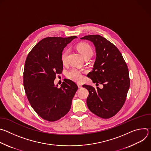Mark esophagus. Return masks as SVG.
<instances>
[{"label":"esophagus","instance_id":"obj_1","mask_svg":"<svg viewBox=\"0 0 151 151\" xmlns=\"http://www.w3.org/2000/svg\"><path fill=\"white\" fill-rule=\"evenodd\" d=\"M78 86L79 88H81L82 87V85L81 83H78Z\"/></svg>","mask_w":151,"mask_h":151}]
</instances>
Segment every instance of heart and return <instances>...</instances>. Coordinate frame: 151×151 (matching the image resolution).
<instances>
[{"instance_id": "obj_1", "label": "heart", "mask_w": 151, "mask_h": 151, "mask_svg": "<svg viewBox=\"0 0 151 151\" xmlns=\"http://www.w3.org/2000/svg\"><path fill=\"white\" fill-rule=\"evenodd\" d=\"M77 50L84 58H90L93 54V50L91 47L86 43L79 44L77 45ZM69 52V49H66L62 52L61 55V60L63 64H67ZM67 76L69 79L73 81L79 82L82 79V73L81 70L73 68L68 73Z\"/></svg>"}]
</instances>
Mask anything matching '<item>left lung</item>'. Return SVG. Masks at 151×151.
Segmentation results:
<instances>
[{
	"mask_svg": "<svg viewBox=\"0 0 151 151\" xmlns=\"http://www.w3.org/2000/svg\"><path fill=\"white\" fill-rule=\"evenodd\" d=\"M81 39L91 41L96 47V61L88 75L94 83L103 85L102 89L83 85L89 91L87 106L97 116L110 118L120 111L127 98L130 84L127 65L116 46L100 35H88Z\"/></svg>",
	"mask_w": 151,
	"mask_h": 151,
	"instance_id": "obj_1",
	"label": "left lung"
}]
</instances>
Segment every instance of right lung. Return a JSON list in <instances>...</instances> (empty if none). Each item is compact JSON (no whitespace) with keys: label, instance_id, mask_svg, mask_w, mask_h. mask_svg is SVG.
Segmentation results:
<instances>
[{"label":"right lung","instance_id":"1","mask_svg":"<svg viewBox=\"0 0 151 151\" xmlns=\"http://www.w3.org/2000/svg\"><path fill=\"white\" fill-rule=\"evenodd\" d=\"M76 36L48 37L43 39L29 53L25 62L23 84L28 100L44 119L54 122L66 115L78 87L65 79L60 88L54 83L56 75L63 69L62 51Z\"/></svg>","mask_w":151,"mask_h":151}]
</instances>
